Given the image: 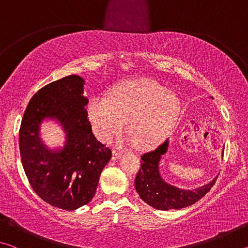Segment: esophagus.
<instances>
[{
  "instance_id": "obj_1",
  "label": "esophagus",
  "mask_w": 248,
  "mask_h": 248,
  "mask_svg": "<svg viewBox=\"0 0 248 248\" xmlns=\"http://www.w3.org/2000/svg\"><path fill=\"white\" fill-rule=\"evenodd\" d=\"M121 154H123L121 151H119L118 149H114V150H112V159L119 158L121 156Z\"/></svg>"
}]
</instances>
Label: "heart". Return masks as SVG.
Here are the masks:
<instances>
[{
  "mask_svg": "<svg viewBox=\"0 0 248 248\" xmlns=\"http://www.w3.org/2000/svg\"><path fill=\"white\" fill-rule=\"evenodd\" d=\"M180 112L174 92L152 79H133L114 87L109 97L95 96L87 105V115L99 140L110 141L128 132L139 148H151L170 136Z\"/></svg>",
  "mask_w": 248,
  "mask_h": 248,
  "instance_id": "b5f03b06",
  "label": "heart"
}]
</instances>
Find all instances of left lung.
<instances>
[{
    "instance_id": "obj_1",
    "label": "left lung",
    "mask_w": 248,
    "mask_h": 248,
    "mask_svg": "<svg viewBox=\"0 0 248 248\" xmlns=\"http://www.w3.org/2000/svg\"><path fill=\"white\" fill-rule=\"evenodd\" d=\"M169 148V140L157 149L141 156V169L137 174L134 186L141 199L157 210L183 209L194 204L207 194L217 177L194 190L180 189L167 184L159 174L158 164ZM224 151V150H223Z\"/></svg>"
}]
</instances>
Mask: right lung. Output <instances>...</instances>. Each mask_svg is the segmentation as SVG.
Instances as JSON below:
<instances>
[{"instance_id":"add662e5","label":"right lung","mask_w":248,"mask_h":248,"mask_svg":"<svg viewBox=\"0 0 248 248\" xmlns=\"http://www.w3.org/2000/svg\"><path fill=\"white\" fill-rule=\"evenodd\" d=\"M84 79L69 75L44 86L32 96L19 130V151L33 191L46 202L63 210L89 203L111 151L96 139L87 118L89 99ZM57 120L67 133L62 149L50 150L41 141L40 125Z\"/></svg>"}]
</instances>
